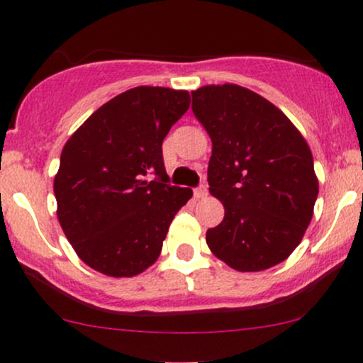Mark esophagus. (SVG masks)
<instances>
[{
	"label": "esophagus",
	"instance_id": "obj_1",
	"mask_svg": "<svg viewBox=\"0 0 363 363\" xmlns=\"http://www.w3.org/2000/svg\"><path fill=\"white\" fill-rule=\"evenodd\" d=\"M206 196H208V187L205 184H199L194 189V198L203 199V198H206Z\"/></svg>",
	"mask_w": 363,
	"mask_h": 363
}]
</instances>
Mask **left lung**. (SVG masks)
<instances>
[{
  "label": "left lung",
  "mask_w": 363,
  "mask_h": 363,
  "mask_svg": "<svg viewBox=\"0 0 363 363\" xmlns=\"http://www.w3.org/2000/svg\"><path fill=\"white\" fill-rule=\"evenodd\" d=\"M193 112L210 135V193L223 203L222 223L206 244L237 272H262L301 244L319 193L307 141L283 112L244 86L191 91Z\"/></svg>",
  "instance_id": "8db88e82"
}]
</instances>
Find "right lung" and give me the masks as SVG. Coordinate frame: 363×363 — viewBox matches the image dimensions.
Returning <instances> with one entry per match:
<instances>
[{
    "label": "right lung",
    "instance_id": "1",
    "mask_svg": "<svg viewBox=\"0 0 363 363\" xmlns=\"http://www.w3.org/2000/svg\"><path fill=\"white\" fill-rule=\"evenodd\" d=\"M186 90L136 86L99 107L66 141L54 196L78 257L107 277H135L160 256L189 187L170 186L162 143L189 109Z\"/></svg>",
    "mask_w": 363,
    "mask_h": 363
}]
</instances>
